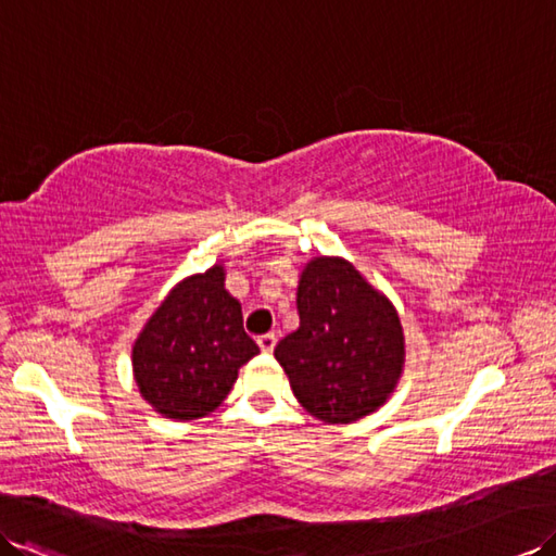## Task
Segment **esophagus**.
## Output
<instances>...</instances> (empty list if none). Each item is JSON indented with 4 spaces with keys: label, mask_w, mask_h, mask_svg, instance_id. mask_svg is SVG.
I'll use <instances>...</instances> for the list:
<instances>
[{
    "label": "esophagus",
    "mask_w": 556,
    "mask_h": 556,
    "mask_svg": "<svg viewBox=\"0 0 556 556\" xmlns=\"http://www.w3.org/2000/svg\"><path fill=\"white\" fill-rule=\"evenodd\" d=\"M256 344H260V349L268 354V351H274V346H276V334L274 332H266L262 337H256Z\"/></svg>",
    "instance_id": "obj_1"
}]
</instances>
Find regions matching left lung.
Wrapping results in <instances>:
<instances>
[{"mask_svg": "<svg viewBox=\"0 0 556 556\" xmlns=\"http://www.w3.org/2000/svg\"><path fill=\"white\" fill-rule=\"evenodd\" d=\"M300 328L276 346L296 401L346 425L380 408L403 370L396 308L344 260L318 256L296 288Z\"/></svg>", "mask_w": 556, "mask_h": 556, "instance_id": "left-lung-1", "label": "left lung"}]
</instances>
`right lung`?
<instances>
[{
    "instance_id": "right-lung-1",
    "label": "right lung",
    "mask_w": 556,
    "mask_h": 556,
    "mask_svg": "<svg viewBox=\"0 0 556 556\" xmlns=\"http://www.w3.org/2000/svg\"><path fill=\"white\" fill-rule=\"evenodd\" d=\"M260 346L242 328L238 300L212 266L172 290L134 344L141 396L172 419L205 417L231 391L238 368Z\"/></svg>"
}]
</instances>
